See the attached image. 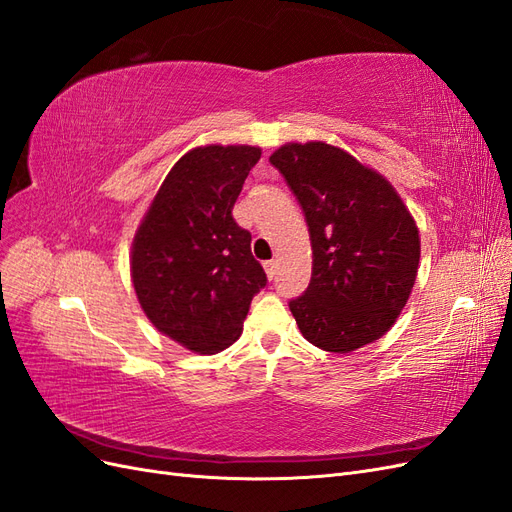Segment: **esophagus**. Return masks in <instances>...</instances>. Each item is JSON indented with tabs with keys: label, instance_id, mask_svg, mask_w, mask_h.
<instances>
[{
	"label": "esophagus",
	"instance_id": "1",
	"mask_svg": "<svg viewBox=\"0 0 512 512\" xmlns=\"http://www.w3.org/2000/svg\"><path fill=\"white\" fill-rule=\"evenodd\" d=\"M262 267H265V271H267V275H269V280H273L275 271H277V262H275V260H265V262H262Z\"/></svg>",
	"mask_w": 512,
	"mask_h": 512
}]
</instances>
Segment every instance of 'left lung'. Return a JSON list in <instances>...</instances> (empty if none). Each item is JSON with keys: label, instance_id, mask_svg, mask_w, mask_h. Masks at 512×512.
Returning a JSON list of instances; mask_svg holds the SVG:
<instances>
[{"label": "left lung", "instance_id": "obj_1", "mask_svg": "<svg viewBox=\"0 0 512 512\" xmlns=\"http://www.w3.org/2000/svg\"><path fill=\"white\" fill-rule=\"evenodd\" d=\"M269 162L297 196L312 239V280L288 303L303 337L339 354L371 344L393 327L416 280L421 239L404 200L327 143H288Z\"/></svg>", "mask_w": 512, "mask_h": 512}]
</instances>
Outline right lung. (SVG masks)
I'll return each instance as SVG.
<instances>
[{
  "instance_id": "right-lung-1",
  "label": "right lung",
  "mask_w": 512,
  "mask_h": 512,
  "mask_svg": "<svg viewBox=\"0 0 512 512\" xmlns=\"http://www.w3.org/2000/svg\"><path fill=\"white\" fill-rule=\"evenodd\" d=\"M260 160L250 145L196 147L170 168L136 230L132 282L153 327L181 346L215 354L243 331L267 273L252 235L232 218L247 173Z\"/></svg>"
}]
</instances>
